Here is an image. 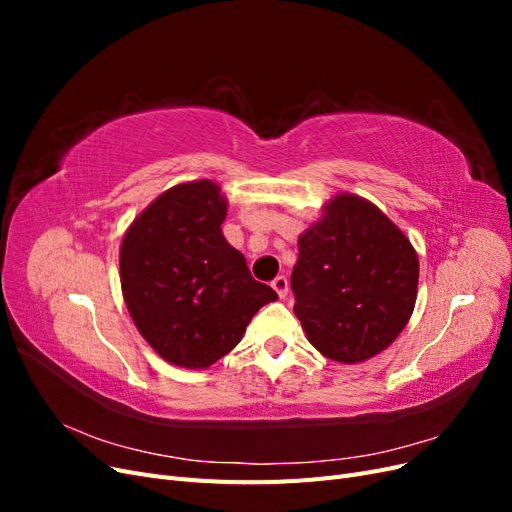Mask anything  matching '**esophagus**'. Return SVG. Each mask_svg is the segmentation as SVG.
<instances>
[{"label": "esophagus", "instance_id": "obj_1", "mask_svg": "<svg viewBox=\"0 0 512 512\" xmlns=\"http://www.w3.org/2000/svg\"><path fill=\"white\" fill-rule=\"evenodd\" d=\"M271 286H273V290H275L277 294H280V299H284L286 294H288V280H286L284 275H277L275 280L271 282Z\"/></svg>", "mask_w": 512, "mask_h": 512}]
</instances>
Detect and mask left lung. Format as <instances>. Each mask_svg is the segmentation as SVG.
Wrapping results in <instances>:
<instances>
[{"label": "left lung", "instance_id": "1", "mask_svg": "<svg viewBox=\"0 0 512 512\" xmlns=\"http://www.w3.org/2000/svg\"><path fill=\"white\" fill-rule=\"evenodd\" d=\"M290 286L294 314L316 350L359 363L406 327L418 286L408 237L367 200L342 194L299 237Z\"/></svg>", "mask_w": 512, "mask_h": 512}]
</instances>
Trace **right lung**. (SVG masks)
<instances>
[{"label":"right lung","mask_w":512,"mask_h":512,"mask_svg":"<svg viewBox=\"0 0 512 512\" xmlns=\"http://www.w3.org/2000/svg\"><path fill=\"white\" fill-rule=\"evenodd\" d=\"M226 198L203 179L166 190L121 243L123 299L162 359L209 367L235 348L254 314L277 299L222 235Z\"/></svg>","instance_id":"obj_1"}]
</instances>
